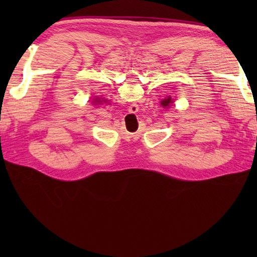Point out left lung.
Returning <instances> with one entry per match:
<instances>
[{"label":"left lung","mask_w":257,"mask_h":257,"mask_svg":"<svg viewBox=\"0 0 257 257\" xmlns=\"http://www.w3.org/2000/svg\"><path fill=\"white\" fill-rule=\"evenodd\" d=\"M173 102V99L171 98V96H169V97H167V98H164L163 101H161V105H162L163 107H169L170 106V104H172Z\"/></svg>","instance_id":"obj_1"}]
</instances>
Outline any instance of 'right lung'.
<instances>
[{
  "instance_id": "obj_1",
  "label": "right lung",
  "mask_w": 257,
  "mask_h": 257,
  "mask_svg": "<svg viewBox=\"0 0 257 257\" xmlns=\"http://www.w3.org/2000/svg\"><path fill=\"white\" fill-rule=\"evenodd\" d=\"M93 101H94V103H101V102H103V101H98V97L93 99Z\"/></svg>"
}]
</instances>
